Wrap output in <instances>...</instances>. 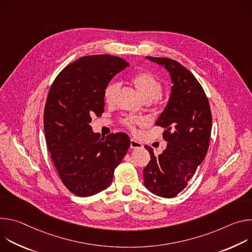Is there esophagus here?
Wrapping results in <instances>:
<instances>
[{
	"label": "esophagus",
	"instance_id": "1",
	"mask_svg": "<svg viewBox=\"0 0 252 252\" xmlns=\"http://www.w3.org/2000/svg\"><path fill=\"white\" fill-rule=\"evenodd\" d=\"M141 148H142V145H141L139 141H137V140H135L133 138L130 139V149L138 150V149H141Z\"/></svg>",
	"mask_w": 252,
	"mask_h": 252
}]
</instances>
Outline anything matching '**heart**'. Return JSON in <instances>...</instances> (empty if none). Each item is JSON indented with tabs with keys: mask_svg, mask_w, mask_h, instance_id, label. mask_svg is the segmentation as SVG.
<instances>
[{
	"mask_svg": "<svg viewBox=\"0 0 252 252\" xmlns=\"http://www.w3.org/2000/svg\"><path fill=\"white\" fill-rule=\"evenodd\" d=\"M131 85L135 88L138 94L145 101H152L157 98L161 92V85L159 81L150 73H139L133 76L130 79ZM120 91V85L118 83H111L106 86L103 94V97L106 103L113 104L116 101L118 93ZM124 123L129 127L133 128L134 125L139 124L138 120L133 119L132 117H126Z\"/></svg>",
	"mask_w": 252,
	"mask_h": 252,
	"instance_id": "obj_1",
	"label": "heart"
}]
</instances>
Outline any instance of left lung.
I'll return each mask as SVG.
<instances>
[{"label": "left lung", "mask_w": 252, "mask_h": 252, "mask_svg": "<svg viewBox=\"0 0 252 252\" xmlns=\"http://www.w3.org/2000/svg\"><path fill=\"white\" fill-rule=\"evenodd\" d=\"M147 60L168 71L172 87L167 104L156 122L165 127L167 147L156 157L154 150L146 146L152 159L143 169V184L154 194L171 198L188 186L206 156L211 112L202 87L188 68L167 58Z\"/></svg>", "instance_id": "8db88e82"}]
</instances>
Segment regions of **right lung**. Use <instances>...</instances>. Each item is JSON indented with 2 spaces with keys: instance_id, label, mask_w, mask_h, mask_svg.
<instances>
[{
  "instance_id": "add662e5",
  "label": "right lung",
  "mask_w": 252,
  "mask_h": 252,
  "mask_svg": "<svg viewBox=\"0 0 252 252\" xmlns=\"http://www.w3.org/2000/svg\"><path fill=\"white\" fill-rule=\"evenodd\" d=\"M127 66L111 55L83 57L65 66L50 89L44 112L48 150L63 184L78 196L109 188L129 148L126 133L100 137L90 125L93 115L103 113L106 86Z\"/></svg>"
}]
</instances>
